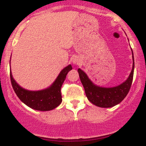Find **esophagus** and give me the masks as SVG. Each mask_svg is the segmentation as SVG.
<instances>
[{
  "instance_id": "obj_1",
  "label": "esophagus",
  "mask_w": 146,
  "mask_h": 146,
  "mask_svg": "<svg viewBox=\"0 0 146 146\" xmlns=\"http://www.w3.org/2000/svg\"><path fill=\"white\" fill-rule=\"evenodd\" d=\"M72 61H73V64H78L80 63V59L78 57H75V58H73Z\"/></svg>"
}]
</instances>
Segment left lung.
Masks as SVG:
<instances>
[{
  "mask_svg": "<svg viewBox=\"0 0 146 146\" xmlns=\"http://www.w3.org/2000/svg\"><path fill=\"white\" fill-rule=\"evenodd\" d=\"M132 59V70L128 78L120 85L111 88H105L97 85L89 78L88 75L83 70L80 68L78 69L80 81L83 85L85 95L88 100L95 105L102 108L112 107L123 100L127 95L133 81L134 71V57L133 51Z\"/></svg>",
  "mask_w": 146,
  "mask_h": 146,
  "instance_id": "8db88e82",
  "label": "left lung"
}]
</instances>
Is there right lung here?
<instances>
[{"instance_id":"right-lung-1","label":"right lung","mask_w":146,"mask_h":146,"mask_svg":"<svg viewBox=\"0 0 146 146\" xmlns=\"http://www.w3.org/2000/svg\"><path fill=\"white\" fill-rule=\"evenodd\" d=\"M72 68L70 64L67 66L60 72L56 80L49 87L35 91L28 90L20 86L13 78L11 68H10L12 86L19 99L29 107L38 111H50L58 107L62 102L61 86L66 79V75Z\"/></svg>"}]
</instances>
